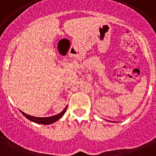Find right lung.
Instances as JSON below:
<instances>
[{
	"label": "right lung",
	"instance_id": "right-lung-1",
	"mask_svg": "<svg viewBox=\"0 0 156 156\" xmlns=\"http://www.w3.org/2000/svg\"><path fill=\"white\" fill-rule=\"evenodd\" d=\"M66 108H67V107L65 108V109L61 112V113L57 114V115H55V116H48V117H36V116H30V115H28V114H26L25 112H23L22 111H21V112H22V114H23V116H26L28 120H30V121H33V122H35V123L42 124V125H50V124L54 123V122H56V121H58L59 119L61 118V116L64 115V113L66 112Z\"/></svg>",
	"mask_w": 156,
	"mask_h": 156
}]
</instances>
